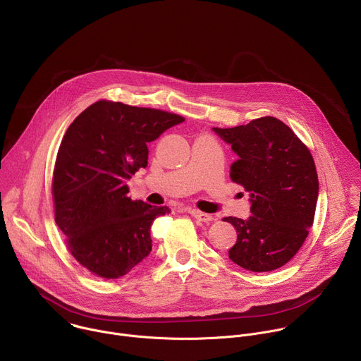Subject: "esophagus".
Here are the masks:
<instances>
[{"instance_id": "1", "label": "esophagus", "mask_w": 361, "mask_h": 361, "mask_svg": "<svg viewBox=\"0 0 361 361\" xmlns=\"http://www.w3.org/2000/svg\"><path fill=\"white\" fill-rule=\"evenodd\" d=\"M188 213L189 214H192L195 219H197L199 222H210L213 218L210 214H207V213H204V212H200V210H195V209H189L188 210Z\"/></svg>"}]
</instances>
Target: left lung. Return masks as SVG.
Here are the masks:
<instances>
[{"label": "left lung", "mask_w": 361, "mask_h": 361, "mask_svg": "<svg viewBox=\"0 0 361 361\" xmlns=\"http://www.w3.org/2000/svg\"><path fill=\"white\" fill-rule=\"evenodd\" d=\"M238 161L231 178L250 193L246 221L225 218L238 240L229 259L250 271H271L289 262L313 225L319 179L313 157L298 135L273 116L235 128H213Z\"/></svg>", "instance_id": "8db88e82"}]
</instances>
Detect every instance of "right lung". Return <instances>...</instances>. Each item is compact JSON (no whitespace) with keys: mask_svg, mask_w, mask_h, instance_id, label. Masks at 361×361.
Returning a JSON list of instances; mask_svg holds the SVG:
<instances>
[{"mask_svg":"<svg viewBox=\"0 0 361 361\" xmlns=\"http://www.w3.org/2000/svg\"><path fill=\"white\" fill-rule=\"evenodd\" d=\"M183 121L98 101L66 129L52 178L55 222L72 256L98 277L118 279L151 253V225L171 210L132 200L126 180L147 168L148 143Z\"/></svg>","mask_w":361,"mask_h":361,"instance_id":"add662e5","label":"right lung"}]
</instances>
